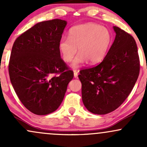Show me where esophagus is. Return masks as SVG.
I'll return each mask as SVG.
<instances>
[{"mask_svg": "<svg viewBox=\"0 0 147 147\" xmlns=\"http://www.w3.org/2000/svg\"><path fill=\"white\" fill-rule=\"evenodd\" d=\"M74 77L75 78H77V77H78V71H77V70H74Z\"/></svg>", "mask_w": 147, "mask_h": 147, "instance_id": "1", "label": "esophagus"}]
</instances>
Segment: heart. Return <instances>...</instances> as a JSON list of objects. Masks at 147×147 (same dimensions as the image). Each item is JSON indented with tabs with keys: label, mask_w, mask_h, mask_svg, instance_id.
Instances as JSON below:
<instances>
[{
	"label": "heart",
	"mask_w": 147,
	"mask_h": 147,
	"mask_svg": "<svg viewBox=\"0 0 147 147\" xmlns=\"http://www.w3.org/2000/svg\"><path fill=\"white\" fill-rule=\"evenodd\" d=\"M112 36L107 28L93 23L75 25L69 30L68 38L63 37L59 42L58 49L63 61L70 62L76 68L88 61L90 64L101 62L110 48ZM78 50H76V48Z\"/></svg>",
	"instance_id": "1"
}]
</instances>
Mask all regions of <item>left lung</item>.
<instances>
[{"label": "left lung", "mask_w": 147, "mask_h": 147, "mask_svg": "<svg viewBox=\"0 0 147 147\" xmlns=\"http://www.w3.org/2000/svg\"><path fill=\"white\" fill-rule=\"evenodd\" d=\"M114 42L99 65L78 75L82 101L92 113L105 115L117 109L131 93L140 72L136 41L116 26Z\"/></svg>", "instance_id": "1"}]
</instances>
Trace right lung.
<instances>
[{
  "instance_id": "right-lung-1",
  "label": "right lung",
  "mask_w": 147,
  "mask_h": 147,
  "mask_svg": "<svg viewBox=\"0 0 147 147\" xmlns=\"http://www.w3.org/2000/svg\"><path fill=\"white\" fill-rule=\"evenodd\" d=\"M66 25L61 19L39 22L18 36L11 49V85L25 107L38 115L58 109L73 78L58 49Z\"/></svg>"
}]
</instances>
